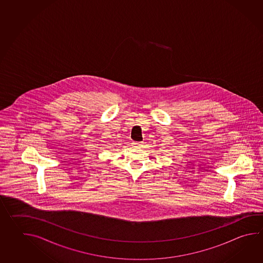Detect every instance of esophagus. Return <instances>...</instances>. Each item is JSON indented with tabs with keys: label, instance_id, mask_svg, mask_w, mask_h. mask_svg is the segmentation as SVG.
I'll list each match as a JSON object with an SVG mask.
<instances>
[{
	"label": "esophagus",
	"instance_id": "34e87169",
	"mask_svg": "<svg viewBox=\"0 0 263 263\" xmlns=\"http://www.w3.org/2000/svg\"><path fill=\"white\" fill-rule=\"evenodd\" d=\"M132 145H133L134 147H140V146H141V143H140V142H135V141H133V142H132Z\"/></svg>",
	"mask_w": 263,
	"mask_h": 263
}]
</instances>
